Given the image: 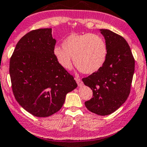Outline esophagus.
Wrapping results in <instances>:
<instances>
[{
  "mask_svg": "<svg viewBox=\"0 0 147 147\" xmlns=\"http://www.w3.org/2000/svg\"><path fill=\"white\" fill-rule=\"evenodd\" d=\"M75 80H76V82H77L78 85H79V86H82V80H81L80 78L75 77Z\"/></svg>",
  "mask_w": 147,
  "mask_h": 147,
  "instance_id": "obj_1",
  "label": "esophagus"
}]
</instances>
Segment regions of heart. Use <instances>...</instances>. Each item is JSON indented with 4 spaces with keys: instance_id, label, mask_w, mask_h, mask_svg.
<instances>
[{
    "instance_id": "heart-1",
    "label": "heart",
    "mask_w": 147,
    "mask_h": 147,
    "mask_svg": "<svg viewBox=\"0 0 147 147\" xmlns=\"http://www.w3.org/2000/svg\"><path fill=\"white\" fill-rule=\"evenodd\" d=\"M62 45L63 48L55 47L53 54L65 69L71 68L74 58L75 65L82 73L91 74L99 71L107 59V44L97 34H72L64 40Z\"/></svg>"
}]
</instances>
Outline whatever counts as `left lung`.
Listing matches in <instances>:
<instances>
[{"mask_svg": "<svg viewBox=\"0 0 147 147\" xmlns=\"http://www.w3.org/2000/svg\"><path fill=\"white\" fill-rule=\"evenodd\" d=\"M107 46V56L97 72L82 79L91 88L92 97L86 108L100 115H110L125 102L131 92L135 60L126 40L108 29H100Z\"/></svg>", "mask_w": 147, "mask_h": 147, "instance_id": "left-lung-1", "label": "left lung"}]
</instances>
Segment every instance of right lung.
Masks as SVG:
<instances>
[{
	"instance_id": "obj_1",
	"label": "right lung",
	"mask_w": 147,
	"mask_h": 147,
	"mask_svg": "<svg viewBox=\"0 0 147 147\" xmlns=\"http://www.w3.org/2000/svg\"><path fill=\"white\" fill-rule=\"evenodd\" d=\"M55 43L51 29H34L20 39L10 59L15 99L34 116L48 117L57 113L66 94L77 86L74 76L55 58Z\"/></svg>"
}]
</instances>
